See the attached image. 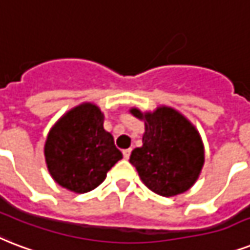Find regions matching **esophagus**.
Segmentation results:
<instances>
[{
	"instance_id": "obj_1",
	"label": "esophagus",
	"mask_w": 250,
	"mask_h": 250,
	"mask_svg": "<svg viewBox=\"0 0 250 250\" xmlns=\"http://www.w3.org/2000/svg\"><path fill=\"white\" fill-rule=\"evenodd\" d=\"M130 154H131V148H126V150H124L123 151V155L125 159H129V158H130Z\"/></svg>"
}]
</instances>
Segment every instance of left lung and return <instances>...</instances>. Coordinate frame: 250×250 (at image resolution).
Segmentation results:
<instances>
[{
    "label": "left lung",
    "mask_w": 250,
    "mask_h": 250,
    "mask_svg": "<svg viewBox=\"0 0 250 250\" xmlns=\"http://www.w3.org/2000/svg\"><path fill=\"white\" fill-rule=\"evenodd\" d=\"M131 113L145 120L142 147L131 151L130 163L143 184L154 193L172 197L187 191L204 166V145L198 131L175 109L158 108L154 113Z\"/></svg>",
    "instance_id": "1"
}]
</instances>
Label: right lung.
<instances>
[{"label": "right lung", "instance_id": "add662e5", "mask_svg": "<svg viewBox=\"0 0 250 250\" xmlns=\"http://www.w3.org/2000/svg\"><path fill=\"white\" fill-rule=\"evenodd\" d=\"M103 121L100 109L86 103L67 112L53 126L44 154L49 173L61 187L75 193L92 190L123 158Z\"/></svg>", "mask_w": 250, "mask_h": 250}]
</instances>
